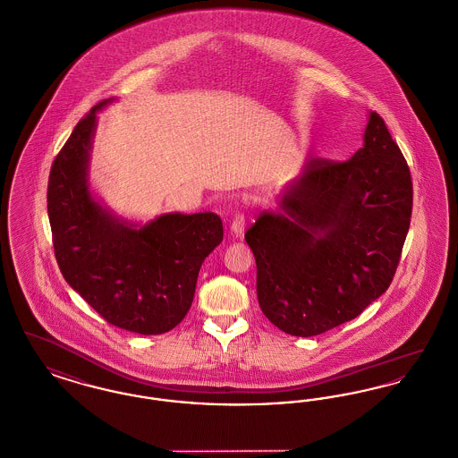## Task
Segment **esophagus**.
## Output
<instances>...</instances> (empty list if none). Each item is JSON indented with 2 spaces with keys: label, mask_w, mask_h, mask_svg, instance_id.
<instances>
[{
  "label": "esophagus",
  "mask_w": 458,
  "mask_h": 458,
  "mask_svg": "<svg viewBox=\"0 0 458 458\" xmlns=\"http://www.w3.org/2000/svg\"><path fill=\"white\" fill-rule=\"evenodd\" d=\"M244 225H246V216L238 212V214L234 216L233 222H231V231H233L236 236H242Z\"/></svg>",
  "instance_id": "34e87169"
}]
</instances>
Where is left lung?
I'll return each mask as SVG.
<instances>
[{
    "label": "left lung",
    "mask_w": 458,
    "mask_h": 458,
    "mask_svg": "<svg viewBox=\"0 0 458 458\" xmlns=\"http://www.w3.org/2000/svg\"><path fill=\"white\" fill-rule=\"evenodd\" d=\"M244 239L263 315L296 337L359 317L392 284L412 216L407 160L378 113L349 160L317 157Z\"/></svg>",
    "instance_id": "left-lung-1"
}]
</instances>
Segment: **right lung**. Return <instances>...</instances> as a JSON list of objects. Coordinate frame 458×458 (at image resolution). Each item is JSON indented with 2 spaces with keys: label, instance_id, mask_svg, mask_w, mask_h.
I'll use <instances>...</instances> for the list:
<instances>
[{
  "label": "right lung",
  "instance_id": "1",
  "mask_svg": "<svg viewBox=\"0 0 458 458\" xmlns=\"http://www.w3.org/2000/svg\"><path fill=\"white\" fill-rule=\"evenodd\" d=\"M77 123L51 165L47 216L64 280L107 323L141 335L173 330L186 317L199 267L224 238L214 212L167 214L133 229L102 210L87 188L96 113Z\"/></svg>",
  "mask_w": 458,
  "mask_h": 458
}]
</instances>
